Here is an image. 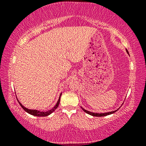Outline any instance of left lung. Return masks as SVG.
<instances>
[{
  "instance_id": "1",
  "label": "left lung",
  "mask_w": 146,
  "mask_h": 146,
  "mask_svg": "<svg viewBox=\"0 0 146 146\" xmlns=\"http://www.w3.org/2000/svg\"><path fill=\"white\" fill-rule=\"evenodd\" d=\"M126 51H127V52L128 53V51H127V50H126ZM81 108H82V107H81ZM82 109L84 111H85L86 113H87L88 114H90V115H93V116H96V117H102V116H106V115H110V114H111V113H115V111L118 110V109H119V108L117 109V110H115V111H110V112H107V113H102L91 112V111H88V110H84V108H82Z\"/></svg>"
}]
</instances>
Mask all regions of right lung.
<instances>
[{
	"label": "right lung",
	"mask_w": 146,
	"mask_h": 146,
	"mask_svg": "<svg viewBox=\"0 0 146 146\" xmlns=\"http://www.w3.org/2000/svg\"><path fill=\"white\" fill-rule=\"evenodd\" d=\"M61 94L60 95L59 99H58V100L55 106L52 109L50 110L47 111H39V110H30V109H28V108H27L24 107L21 104V103L20 102H19V104L21 105V106L23 108L24 110H25L26 111H27V112L30 113V114H31V115H35V116H38V117L47 116V115H48L50 114V113H52L53 111H54L57 108L58 106V105H59V104H60V100Z\"/></svg>",
	"instance_id": "right-lung-1"
}]
</instances>
